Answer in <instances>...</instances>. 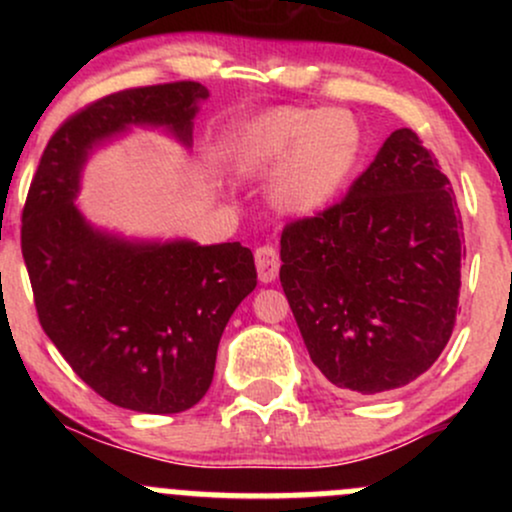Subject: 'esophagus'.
Instances as JSON below:
<instances>
[{
	"label": "esophagus",
	"instance_id": "34e87169",
	"mask_svg": "<svg viewBox=\"0 0 512 512\" xmlns=\"http://www.w3.org/2000/svg\"><path fill=\"white\" fill-rule=\"evenodd\" d=\"M255 264H257V276H260L262 284H269L279 276V252L272 245H262V248L255 250Z\"/></svg>",
	"mask_w": 512,
	"mask_h": 512
}]
</instances>
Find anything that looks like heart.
Listing matches in <instances>:
<instances>
[{"label":"heart","mask_w":512,"mask_h":512,"mask_svg":"<svg viewBox=\"0 0 512 512\" xmlns=\"http://www.w3.org/2000/svg\"><path fill=\"white\" fill-rule=\"evenodd\" d=\"M363 132L344 108L281 105L252 117L233 137L228 163L240 178H269V199L286 214L327 209L356 173Z\"/></svg>","instance_id":"obj_1"}]
</instances>
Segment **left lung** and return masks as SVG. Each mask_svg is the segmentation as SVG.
Segmentation results:
<instances>
[{
	"instance_id": "1",
	"label": "left lung",
	"mask_w": 512,
	"mask_h": 512,
	"mask_svg": "<svg viewBox=\"0 0 512 512\" xmlns=\"http://www.w3.org/2000/svg\"><path fill=\"white\" fill-rule=\"evenodd\" d=\"M462 221L450 180L395 129L342 202L281 233V286L334 387L378 395L436 363L457 317Z\"/></svg>"
}]
</instances>
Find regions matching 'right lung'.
<instances>
[{
	"instance_id": "add662e5",
	"label": "right lung",
	"mask_w": 512,
	"mask_h": 512,
	"mask_svg": "<svg viewBox=\"0 0 512 512\" xmlns=\"http://www.w3.org/2000/svg\"><path fill=\"white\" fill-rule=\"evenodd\" d=\"M197 81L127 88L52 134L21 216V252L50 342L84 383L122 409L178 414L207 395L221 334L257 286L240 243L127 240L74 204L88 154L129 127H166L192 144Z\"/></svg>"
}]
</instances>
